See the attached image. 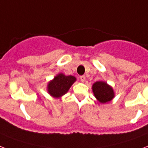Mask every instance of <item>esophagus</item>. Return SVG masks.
I'll list each match as a JSON object with an SVG mask.
<instances>
[{"label":"esophagus","mask_w":148,"mask_h":148,"mask_svg":"<svg viewBox=\"0 0 148 148\" xmlns=\"http://www.w3.org/2000/svg\"><path fill=\"white\" fill-rule=\"evenodd\" d=\"M80 80L82 81V82H84L85 80H86V77H85L84 75H82V76L80 77Z\"/></svg>","instance_id":"1"}]
</instances>
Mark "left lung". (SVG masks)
I'll return each mask as SVG.
<instances>
[{
  "label": "left lung",
  "instance_id": "8db88e82",
  "mask_svg": "<svg viewBox=\"0 0 148 148\" xmlns=\"http://www.w3.org/2000/svg\"><path fill=\"white\" fill-rule=\"evenodd\" d=\"M93 94L99 103H109L113 99L115 93L112 87L104 81H97L92 86Z\"/></svg>",
  "mask_w": 148,
  "mask_h": 148
}]
</instances>
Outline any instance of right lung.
<instances>
[{
  "label": "right lung",
  "mask_w": 148,
  "mask_h": 148,
  "mask_svg": "<svg viewBox=\"0 0 148 148\" xmlns=\"http://www.w3.org/2000/svg\"><path fill=\"white\" fill-rule=\"evenodd\" d=\"M75 81V77L71 75L66 76L64 74L60 73L48 84L47 90L51 97L55 98H61L69 90L71 85Z\"/></svg>",
  "instance_id": "right-lung-1"
}]
</instances>
